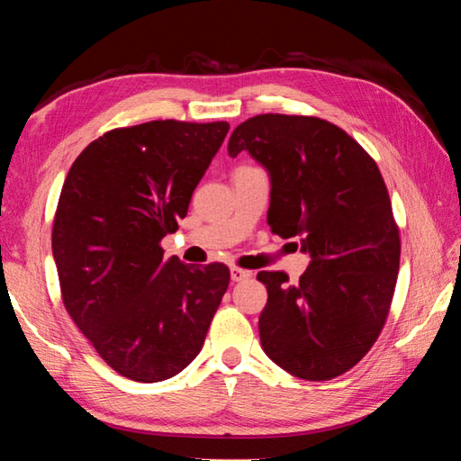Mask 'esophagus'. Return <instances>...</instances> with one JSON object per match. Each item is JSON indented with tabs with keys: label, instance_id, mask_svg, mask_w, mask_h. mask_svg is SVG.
<instances>
[{
	"label": "esophagus",
	"instance_id": "1",
	"mask_svg": "<svg viewBox=\"0 0 461 461\" xmlns=\"http://www.w3.org/2000/svg\"><path fill=\"white\" fill-rule=\"evenodd\" d=\"M248 278H252V272H249V270L238 268V267L231 268V280H233V283H241V280H248Z\"/></svg>",
	"mask_w": 461,
	"mask_h": 461
}]
</instances>
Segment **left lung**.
<instances>
[{"instance_id":"8db88e82","label":"left lung","mask_w":461,"mask_h":461,"mask_svg":"<svg viewBox=\"0 0 461 461\" xmlns=\"http://www.w3.org/2000/svg\"><path fill=\"white\" fill-rule=\"evenodd\" d=\"M241 150L270 175L272 233L311 254L296 285L258 272L262 348L296 378L331 380L370 352L393 303L401 238L384 178L352 136L313 115H254L230 138V156Z\"/></svg>"}]
</instances>
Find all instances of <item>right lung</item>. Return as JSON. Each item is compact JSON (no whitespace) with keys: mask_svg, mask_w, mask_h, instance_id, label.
I'll list each match as a JSON object with an SVG mask.
<instances>
[{"mask_svg":"<svg viewBox=\"0 0 461 461\" xmlns=\"http://www.w3.org/2000/svg\"><path fill=\"white\" fill-rule=\"evenodd\" d=\"M228 130V122L176 120L109 130L62 185L52 225L62 303L104 362L130 380L185 370L228 291L225 264L189 267L167 260L160 246Z\"/></svg>","mask_w":461,"mask_h":461,"instance_id":"1","label":"right lung"}]
</instances>
